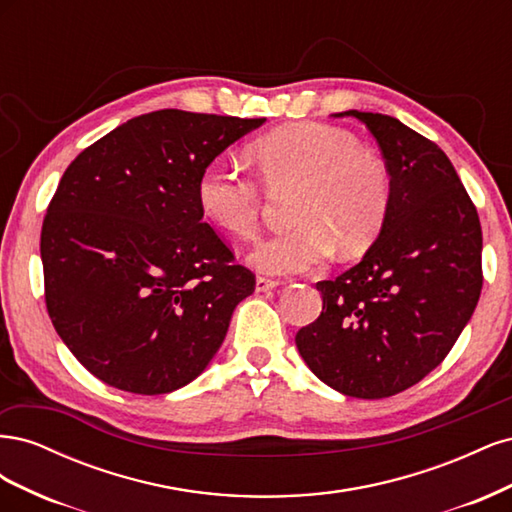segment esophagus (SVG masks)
<instances>
[{
    "label": "esophagus",
    "mask_w": 512,
    "mask_h": 512,
    "mask_svg": "<svg viewBox=\"0 0 512 512\" xmlns=\"http://www.w3.org/2000/svg\"><path fill=\"white\" fill-rule=\"evenodd\" d=\"M277 284V280H271V277H262V275H258L256 277V292H267V290H271V288H275Z\"/></svg>",
    "instance_id": "esophagus-1"
}]
</instances>
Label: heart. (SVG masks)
Returning a JSON list of instances; mask_svg holds the SVG:
<instances>
[{
    "instance_id": "heart-1",
    "label": "heart",
    "mask_w": 512,
    "mask_h": 512,
    "mask_svg": "<svg viewBox=\"0 0 512 512\" xmlns=\"http://www.w3.org/2000/svg\"><path fill=\"white\" fill-rule=\"evenodd\" d=\"M250 158L269 190L297 188L292 198L297 226L254 245L250 262L258 271H307L333 247L344 258L361 256L389 222L395 196L391 170L344 128L292 123L260 136L250 145ZM196 200L213 226L250 237L265 207V192L235 164L211 160L196 179Z\"/></svg>"
}]
</instances>
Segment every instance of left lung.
<instances>
[{"label":"left lung","instance_id":"8db88e82","mask_svg":"<svg viewBox=\"0 0 512 512\" xmlns=\"http://www.w3.org/2000/svg\"><path fill=\"white\" fill-rule=\"evenodd\" d=\"M337 115L374 134L393 175V209L359 265L316 284L322 312L294 342L331 389L382 399L436 369L472 318L483 288V232L436 143L389 115Z\"/></svg>","mask_w":512,"mask_h":512}]
</instances>
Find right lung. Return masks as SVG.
Here are the masks:
<instances>
[{
	"label": "right lung",
	"instance_id": "right-lung-1",
	"mask_svg": "<svg viewBox=\"0 0 512 512\" xmlns=\"http://www.w3.org/2000/svg\"><path fill=\"white\" fill-rule=\"evenodd\" d=\"M265 117L164 108L83 149L40 235L44 301L79 363L119 391L162 395L203 371L254 273L203 222L200 170Z\"/></svg>",
	"mask_w": 512,
	"mask_h": 512
}]
</instances>
